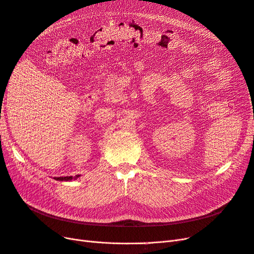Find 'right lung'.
Here are the masks:
<instances>
[{
  "instance_id": "add662e5",
  "label": "right lung",
  "mask_w": 254,
  "mask_h": 254,
  "mask_svg": "<svg viewBox=\"0 0 254 254\" xmlns=\"http://www.w3.org/2000/svg\"><path fill=\"white\" fill-rule=\"evenodd\" d=\"M80 177V175H76L75 177L73 176H66V177H55V180H58V181H71V180H76L78 179Z\"/></svg>"
}]
</instances>
